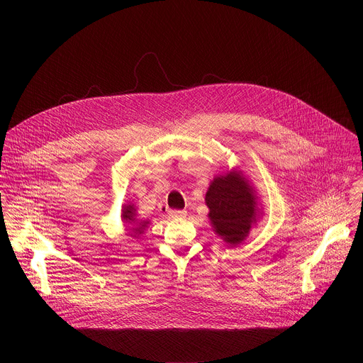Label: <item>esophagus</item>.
Returning a JSON list of instances; mask_svg holds the SVG:
<instances>
[{
  "label": "esophagus",
  "instance_id": "esophagus-1",
  "mask_svg": "<svg viewBox=\"0 0 363 363\" xmlns=\"http://www.w3.org/2000/svg\"><path fill=\"white\" fill-rule=\"evenodd\" d=\"M185 216H186V211H184V210H172V211H169V217L171 218H182Z\"/></svg>",
  "mask_w": 363,
  "mask_h": 363
}]
</instances>
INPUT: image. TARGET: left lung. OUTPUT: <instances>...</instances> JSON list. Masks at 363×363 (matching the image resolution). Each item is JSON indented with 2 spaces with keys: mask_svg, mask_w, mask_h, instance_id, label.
I'll return each instance as SVG.
<instances>
[{
  "mask_svg": "<svg viewBox=\"0 0 363 363\" xmlns=\"http://www.w3.org/2000/svg\"><path fill=\"white\" fill-rule=\"evenodd\" d=\"M258 196L250 182L238 171L216 177L205 194L214 231L230 245L245 240L257 221Z\"/></svg>",
  "mask_w": 363,
  "mask_h": 363,
  "instance_id": "left-lung-1",
  "label": "left lung"
}]
</instances>
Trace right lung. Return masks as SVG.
Returning a JSON list of instances; mask_svg holds the SVG:
<instances>
[{"label": "right lung", "mask_w": 363, "mask_h": 363, "mask_svg": "<svg viewBox=\"0 0 363 363\" xmlns=\"http://www.w3.org/2000/svg\"><path fill=\"white\" fill-rule=\"evenodd\" d=\"M135 213H136L135 206H133L132 203H126V205L123 206V210H122V218H123V221L128 223V224H135V223H136V218H135L136 216H135ZM147 224H149L147 221H140L135 228H132V230H133V234H135V235H136V234H142Z\"/></svg>", "instance_id": "right-lung-1"}]
</instances>
